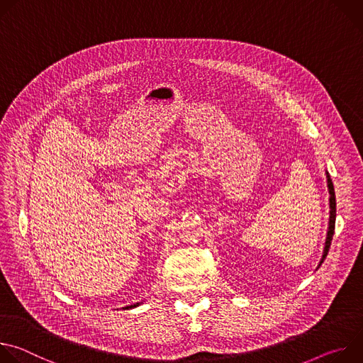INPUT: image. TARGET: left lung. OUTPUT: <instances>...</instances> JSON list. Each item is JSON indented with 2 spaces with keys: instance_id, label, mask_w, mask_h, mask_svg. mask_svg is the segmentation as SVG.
<instances>
[{
  "instance_id": "1",
  "label": "left lung",
  "mask_w": 363,
  "mask_h": 363,
  "mask_svg": "<svg viewBox=\"0 0 363 363\" xmlns=\"http://www.w3.org/2000/svg\"><path fill=\"white\" fill-rule=\"evenodd\" d=\"M326 178H328V189H329V206H330V216H329V227H328V235H326V242H325V248H323V255H322V260L319 263V267L322 266V263L325 262V258L329 252L330 244H332V238L335 234V223H336V196H335V188H333V182L330 179L329 172L326 171ZM318 267V269H319Z\"/></svg>"
}]
</instances>
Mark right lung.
I'll return each mask as SVG.
<instances>
[{
    "instance_id": "right-lung-1",
    "label": "right lung",
    "mask_w": 363,
    "mask_h": 363,
    "mask_svg": "<svg viewBox=\"0 0 363 363\" xmlns=\"http://www.w3.org/2000/svg\"><path fill=\"white\" fill-rule=\"evenodd\" d=\"M140 303H135V304H130V306H126V307H123V308H132V307H136V306H139Z\"/></svg>"
}]
</instances>
